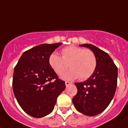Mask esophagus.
<instances>
[{
	"label": "esophagus",
	"instance_id": "esophagus-1",
	"mask_svg": "<svg viewBox=\"0 0 128 128\" xmlns=\"http://www.w3.org/2000/svg\"><path fill=\"white\" fill-rule=\"evenodd\" d=\"M65 84L66 86H70V84H72V82H68V81H66Z\"/></svg>",
	"mask_w": 128,
	"mask_h": 128
}]
</instances>
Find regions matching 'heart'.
I'll return each mask as SVG.
<instances>
[{
	"instance_id": "obj_1",
	"label": "heart",
	"mask_w": 128,
	"mask_h": 128,
	"mask_svg": "<svg viewBox=\"0 0 128 128\" xmlns=\"http://www.w3.org/2000/svg\"><path fill=\"white\" fill-rule=\"evenodd\" d=\"M62 56L55 52L49 56V64L53 71L60 75L69 67L62 78L66 80L76 79L84 80L90 77L96 70L97 60L95 53L89 49L75 46H69L61 51Z\"/></svg>"
}]
</instances>
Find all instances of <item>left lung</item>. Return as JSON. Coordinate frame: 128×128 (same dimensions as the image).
<instances>
[{
	"mask_svg": "<svg viewBox=\"0 0 128 128\" xmlns=\"http://www.w3.org/2000/svg\"><path fill=\"white\" fill-rule=\"evenodd\" d=\"M90 48L97 60L96 70L87 80L75 83L77 93L72 101L78 112L95 116L108 106L117 86L118 69L107 53L90 44L80 45Z\"/></svg>",
	"mask_w": 128,
	"mask_h": 128,
	"instance_id": "1",
	"label": "left lung"
}]
</instances>
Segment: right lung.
I'll return each instance as SVG.
<instances>
[{"label": "right lung", "mask_w": 128, "mask_h": 128, "mask_svg": "<svg viewBox=\"0 0 128 128\" xmlns=\"http://www.w3.org/2000/svg\"><path fill=\"white\" fill-rule=\"evenodd\" d=\"M62 43L42 44L22 53L14 68L13 90L18 103L29 115L41 118L53 111L66 88L49 64V56Z\"/></svg>", "instance_id": "right-lung-1"}]
</instances>
